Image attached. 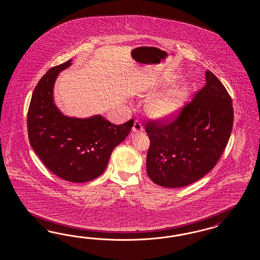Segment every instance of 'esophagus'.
<instances>
[{
	"label": "esophagus",
	"mask_w": 260,
	"mask_h": 260,
	"mask_svg": "<svg viewBox=\"0 0 260 260\" xmlns=\"http://www.w3.org/2000/svg\"><path fill=\"white\" fill-rule=\"evenodd\" d=\"M143 126H142L141 122L138 120L134 121V126H133V132L134 133H141L143 132Z\"/></svg>",
	"instance_id": "34e87169"
}]
</instances>
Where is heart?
<instances>
[{
	"mask_svg": "<svg viewBox=\"0 0 260 260\" xmlns=\"http://www.w3.org/2000/svg\"><path fill=\"white\" fill-rule=\"evenodd\" d=\"M186 99L182 89H173L152 99L147 106L148 113L157 120L172 119L181 110Z\"/></svg>",
	"mask_w": 260,
	"mask_h": 260,
	"instance_id": "heart-1",
	"label": "heart"
}]
</instances>
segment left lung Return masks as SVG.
I'll return each mask as SVG.
<instances>
[{
	"instance_id": "8db88e82",
	"label": "left lung",
	"mask_w": 260,
	"mask_h": 260,
	"mask_svg": "<svg viewBox=\"0 0 260 260\" xmlns=\"http://www.w3.org/2000/svg\"><path fill=\"white\" fill-rule=\"evenodd\" d=\"M234 124L232 98L218 78L206 71V85L176 118L149 121L147 173L166 188L199 180L216 165Z\"/></svg>"
}]
</instances>
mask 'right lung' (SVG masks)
Returning a JSON list of instances; mask_svg holds the SVG:
<instances>
[{
	"instance_id": "right-lung-1",
	"label": "right lung",
	"mask_w": 260,
	"mask_h": 260,
	"mask_svg": "<svg viewBox=\"0 0 260 260\" xmlns=\"http://www.w3.org/2000/svg\"><path fill=\"white\" fill-rule=\"evenodd\" d=\"M71 60L51 68L40 79L27 112V132L32 149L47 169L63 180L91 181L106 170L113 149L126 139L134 126L131 119L114 125L101 115L76 118L56 107L53 87Z\"/></svg>"
}]
</instances>
